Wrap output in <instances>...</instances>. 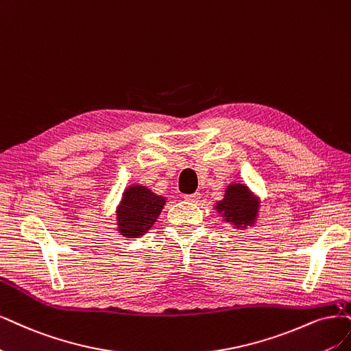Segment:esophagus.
<instances>
[{
  "label": "esophagus",
  "mask_w": 351,
  "mask_h": 351,
  "mask_svg": "<svg viewBox=\"0 0 351 351\" xmlns=\"http://www.w3.org/2000/svg\"><path fill=\"white\" fill-rule=\"evenodd\" d=\"M185 201L188 202H198L201 199V193L199 192H193V193H186V195H184Z\"/></svg>",
  "instance_id": "esophagus-1"
}]
</instances>
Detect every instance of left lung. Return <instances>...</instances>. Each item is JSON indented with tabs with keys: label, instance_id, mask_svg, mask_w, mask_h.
Instances as JSON below:
<instances>
[{
	"label": "left lung",
	"instance_id": "1",
	"mask_svg": "<svg viewBox=\"0 0 351 351\" xmlns=\"http://www.w3.org/2000/svg\"><path fill=\"white\" fill-rule=\"evenodd\" d=\"M215 210L227 223L236 226V228H244L254 224L258 214V201L245 185L231 184L226 189L224 198L217 202Z\"/></svg>",
	"mask_w": 351,
	"mask_h": 351
}]
</instances>
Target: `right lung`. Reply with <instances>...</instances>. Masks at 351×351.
Segmentation results:
<instances>
[{
	"label": "right lung",
	"instance_id": "right-lung-1",
	"mask_svg": "<svg viewBox=\"0 0 351 351\" xmlns=\"http://www.w3.org/2000/svg\"><path fill=\"white\" fill-rule=\"evenodd\" d=\"M165 204V197L156 195L146 186H128L117 208V226L121 236L136 239L145 234L156 223Z\"/></svg>",
	"mask_w": 351,
	"mask_h": 351
}]
</instances>
